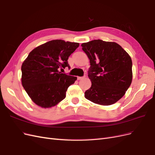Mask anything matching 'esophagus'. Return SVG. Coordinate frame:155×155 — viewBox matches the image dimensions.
Here are the masks:
<instances>
[{
    "mask_svg": "<svg viewBox=\"0 0 155 155\" xmlns=\"http://www.w3.org/2000/svg\"><path fill=\"white\" fill-rule=\"evenodd\" d=\"M84 78H85V77H77L78 80H81V79H83Z\"/></svg>",
    "mask_w": 155,
    "mask_h": 155,
    "instance_id": "obj_1",
    "label": "esophagus"
}]
</instances>
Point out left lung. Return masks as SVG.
<instances>
[{
	"mask_svg": "<svg viewBox=\"0 0 155 155\" xmlns=\"http://www.w3.org/2000/svg\"><path fill=\"white\" fill-rule=\"evenodd\" d=\"M90 61L91 87L85 98L96 104L110 105L125 94L132 81V61L119 44L95 39L81 45Z\"/></svg>",
	"mask_w": 155,
	"mask_h": 155,
	"instance_id": "8db88e82",
	"label": "left lung"
}]
</instances>
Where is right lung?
<instances>
[{
  "instance_id": "right-lung-1",
  "label": "right lung",
  "mask_w": 155,
  "mask_h": 155,
  "mask_svg": "<svg viewBox=\"0 0 155 155\" xmlns=\"http://www.w3.org/2000/svg\"><path fill=\"white\" fill-rule=\"evenodd\" d=\"M78 43L55 39L38 46L21 65V84L32 101L44 108L55 106L66 98L68 87L77 78L61 73L70 68L68 59Z\"/></svg>"
}]
</instances>
